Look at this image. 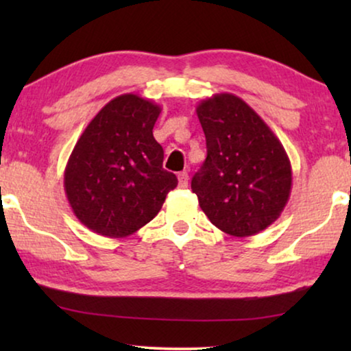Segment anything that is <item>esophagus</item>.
<instances>
[{
  "label": "esophagus",
  "instance_id": "esophagus-1",
  "mask_svg": "<svg viewBox=\"0 0 351 351\" xmlns=\"http://www.w3.org/2000/svg\"><path fill=\"white\" fill-rule=\"evenodd\" d=\"M177 179H179V186H180V189H186V185H189V172H186V171L179 172Z\"/></svg>",
  "mask_w": 351,
  "mask_h": 351
}]
</instances>
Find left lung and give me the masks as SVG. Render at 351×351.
<instances>
[{
  "label": "left lung",
  "instance_id": "8db88e82",
  "mask_svg": "<svg viewBox=\"0 0 351 351\" xmlns=\"http://www.w3.org/2000/svg\"><path fill=\"white\" fill-rule=\"evenodd\" d=\"M196 114L208 147L206 161L191 179L199 208L232 237L270 227L292 189L291 161L280 138L234 94L201 100Z\"/></svg>",
  "mask_w": 351,
  "mask_h": 351
}]
</instances>
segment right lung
<instances>
[{
	"label": "right lung",
	"instance_id": "1",
	"mask_svg": "<svg viewBox=\"0 0 351 351\" xmlns=\"http://www.w3.org/2000/svg\"><path fill=\"white\" fill-rule=\"evenodd\" d=\"M161 107L137 94L105 105L81 134L64 172L70 208L84 227L126 238L160 213L177 177L153 137Z\"/></svg>",
	"mask_w": 351,
	"mask_h": 351
}]
</instances>
